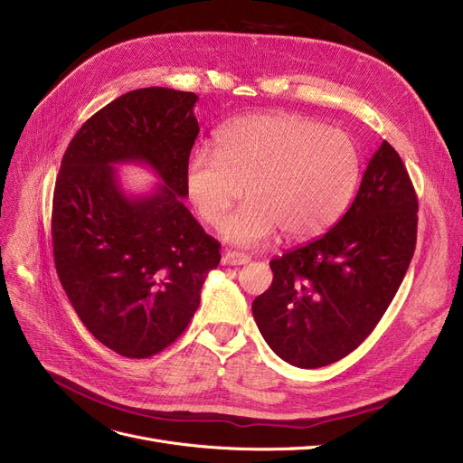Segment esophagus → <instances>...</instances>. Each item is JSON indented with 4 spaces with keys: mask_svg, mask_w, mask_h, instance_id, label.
Wrapping results in <instances>:
<instances>
[{
    "mask_svg": "<svg viewBox=\"0 0 463 463\" xmlns=\"http://www.w3.org/2000/svg\"><path fill=\"white\" fill-rule=\"evenodd\" d=\"M250 263V255L240 253V251H227L223 255V265H231V267H238V265H248Z\"/></svg>",
    "mask_w": 463,
    "mask_h": 463,
    "instance_id": "34e87169",
    "label": "esophagus"
}]
</instances>
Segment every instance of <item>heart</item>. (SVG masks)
I'll list each match as a JSON object with an SVG mask.
<instances>
[{
    "label": "heart",
    "instance_id": "b5f03b06",
    "mask_svg": "<svg viewBox=\"0 0 463 463\" xmlns=\"http://www.w3.org/2000/svg\"><path fill=\"white\" fill-rule=\"evenodd\" d=\"M361 168L348 132L297 113H259L229 123L215 151L191 149L185 189L215 229L247 189L250 198L223 227L231 242L255 246L276 231L289 242H307L345 215Z\"/></svg>",
    "mask_w": 463,
    "mask_h": 463
}]
</instances>
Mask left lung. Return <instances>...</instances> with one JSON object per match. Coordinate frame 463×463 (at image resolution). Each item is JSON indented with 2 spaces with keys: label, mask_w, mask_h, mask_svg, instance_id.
<instances>
[{
  "label": "left lung",
  "mask_w": 463,
  "mask_h": 463,
  "mask_svg": "<svg viewBox=\"0 0 463 463\" xmlns=\"http://www.w3.org/2000/svg\"><path fill=\"white\" fill-rule=\"evenodd\" d=\"M416 227L418 198L409 172L382 142L338 223L270 260L272 286L251 310L276 355L317 369L364 343L407 274Z\"/></svg>",
  "instance_id": "1"
}]
</instances>
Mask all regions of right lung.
I'll use <instances>...</instances> for the list:
<instances>
[{
  "label": "right lung",
  "mask_w": 463,
  "mask_h": 463,
  "mask_svg": "<svg viewBox=\"0 0 463 463\" xmlns=\"http://www.w3.org/2000/svg\"><path fill=\"white\" fill-rule=\"evenodd\" d=\"M196 99L163 87L118 96L77 130L56 175V274L79 319L118 355L144 359L168 348L219 265L221 244L182 203L200 132ZM118 162L149 164L164 184L127 197L114 177Z\"/></svg>",
  "instance_id": "obj_1"
}]
</instances>
